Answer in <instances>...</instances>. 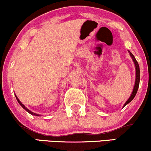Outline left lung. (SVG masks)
Instances as JSON below:
<instances>
[{"mask_svg":"<svg viewBox=\"0 0 151 151\" xmlns=\"http://www.w3.org/2000/svg\"><path fill=\"white\" fill-rule=\"evenodd\" d=\"M128 51H129V55H130L131 57H132V60H133L134 65H135V68H136V81H135V84H134L133 91H132V95H131L129 99L127 101V102L124 103L123 108H124L125 105H127L129 103H130L131 101H132V100L134 99V98L135 97L136 94H137V93L138 88H139V81H140V69H139V63H138V62L137 61V60H136V58L134 56L133 54H132V52L129 51V50H128Z\"/></svg>","mask_w":151,"mask_h":151,"instance_id":"1","label":"left lung"}]
</instances>
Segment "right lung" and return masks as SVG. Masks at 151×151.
<instances>
[{"label":"right lung","mask_w":151,"mask_h":151,"mask_svg":"<svg viewBox=\"0 0 151 151\" xmlns=\"http://www.w3.org/2000/svg\"><path fill=\"white\" fill-rule=\"evenodd\" d=\"M15 97H16V99H17V101H18V103H19V105H21V106H22V108H23L24 109V110H26V111H27V112H29V114H31V115H35V116H40V115H38V114L34 113V112H33L30 111V110H29V109H27V108H26V107H25V106H24V105L22 104V103L20 102V101H19V100L17 99V96H16V95H15Z\"/></svg>","instance_id":"add662e5"}]
</instances>
